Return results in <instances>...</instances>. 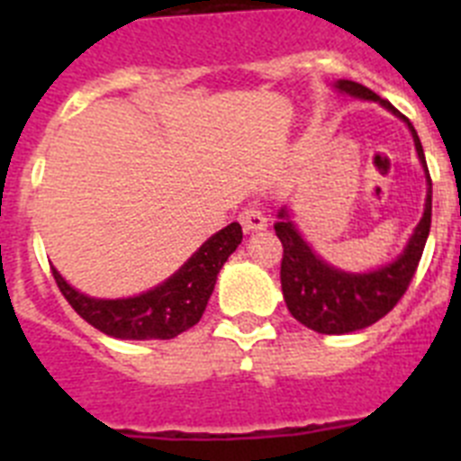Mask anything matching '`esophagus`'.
<instances>
[{"label": "esophagus", "instance_id": "obj_1", "mask_svg": "<svg viewBox=\"0 0 461 461\" xmlns=\"http://www.w3.org/2000/svg\"><path fill=\"white\" fill-rule=\"evenodd\" d=\"M240 223L247 233H254V230H266L267 219L266 214L260 212V207H247V210L240 214Z\"/></svg>", "mask_w": 461, "mask_h": 461}]
</instances>
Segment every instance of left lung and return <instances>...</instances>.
Here are the masks:
<instances>
[{
  "label": "left lung",
  "instance_id": "obj_1",
  "mask_svg": "<svg viewBox=\"0 0 461 461\" xmlns=\"http://www.w3.org/2000/svg\"><path fill=\"white\" fill-rule=\"evenodd\" d=\"M335 89L341 94H348L353 99L376 101L393 115H397L399 120L406 122L411 136H413L415 152H418V158L425 168L427 198L420 223L415 226L404 251L388 266H381L372 272H357V275L325 263L304 242L286 207H281L279 214H276L279 219L275 223V233L284 247V258H281L284 300H286V307L293 313V319L307 325L313 332H321V335H348L356 330L369 328L376 321H381L385 313L393 312V307L402 300L415 270H418L431 226V177L429 170H427L420 138L415 133L413 124L390 101L381 99L365 85L353 83V80H337Z\"/></svg>",
  "mask_w": 461,
  "mask_h": 461
}]
</instances>
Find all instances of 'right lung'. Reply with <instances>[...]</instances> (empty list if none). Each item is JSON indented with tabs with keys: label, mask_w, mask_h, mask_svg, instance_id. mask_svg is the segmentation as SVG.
<instances>
[{
	"label": "right lung",
	"mask_w": 461,
	"mask_h": 461,
	"mask_svg": "<svg viewBox=\"0 0 461 461\" xmlns=\"http://www.w3.org/2000/svg\"><path fill=\"white\" fill-rule=\"evenodd\" d=\"M242 242V226L228 223L219 233L201 244L180 270L161 281L158 286L133 297H89L67 284L52 267L57 286L78 316L104 335L115 339H173L201 321L207 307L217 275L228 256Z\"/></svg>",
	"instance_id": "1"
}]
</instances>
